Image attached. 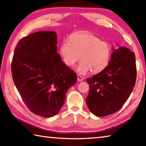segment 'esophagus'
Here are the masks:
<instances>
[{
    "mask_svg": "<svg viewBox=\"0 0 146 146\" xmlns=\"http://www.w3.org/2000/svg\"><path fill=\"white\" fill-rule=\"evenodd\" d=\"M84 80V78L81 76L80 75H78V81H82Z\"/></svg>",
    "mask_w": 146,
    "mask_h": 146,
    "instance_id": "esophagus-1",
    "label": "esophagus"
}]
</instances>
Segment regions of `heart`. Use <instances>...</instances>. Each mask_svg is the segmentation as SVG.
I'll use <instances>...</instances> for the list:
<instances>
[{
	"label": "heart",
	"instance_id": "1",
	"mask_svg": "<svg viewBox=\"0 0 146 146\" xmlns=\"http://www.w3.org/2000/svg\"><path fill=\"white\" fill-rule=\"evenodd\" d=\"M60 52L64 62L68 66L74 65L81 56L82 61L78 66V72L81 74L90 70L96 74L108 66L111 48L109 43L92 33L81 32L73 35L70 40H64Z\"/></svg>",
	"mask_w": 146,
	"mask_h": 146
}]
</instances>
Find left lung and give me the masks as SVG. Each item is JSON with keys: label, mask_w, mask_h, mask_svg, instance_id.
<instances>
[{"label": "left lung", "mask_w": 146, "mask_h": 146, "mask_svg": "<svg viewBox=\"0 0 146 146\" xmlns=\"http://www.w3.org/2000/svg\"><path fill=\"white\" fill-rule=\"evenodd\" d=\"M112 48L108 65L86 79L90 90L86 103L97 117L107 116L119 110L129 98L136 81L135 53L125 47Z\"/></svg>", "instance_id": "obj_1"}]
</instances>
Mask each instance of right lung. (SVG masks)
<instances>
[{"mask_svg":"<svg viewBox=\"0 0 146 146\" xmlns=\"http://www.w3.org/2000/svg\"><path fill=\"white\" fill-rule=\"evenodd\" d=\"M12 77L31 111L47 118L63 106L67 90L77 82V74L57 52V35L41 31L18 42L11 63Z\"/></svg>","mask_w":146,"mask_h":146,"instance_id":"obj_1","label":"right lung"}]
</instances>
